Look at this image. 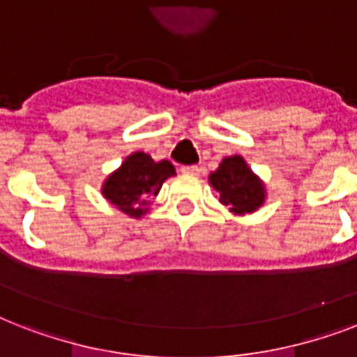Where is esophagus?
<instances>
[{
  "mask_svg": "<svg viewBox=\"0 0 357 357\" xmlns=\"http://www.w3.org/2000/svg\"><path fill=\"white\" fill-rule=\"evenodd\" d=\"M181 172L187 174V176H200V167H196V165H189V167H181Z\"/></svg>",
  "mask_w": 357,
  "mask_h": 357,
  "instance_id": "obj_1",
  "label": "esophagus"
}]
</instances>
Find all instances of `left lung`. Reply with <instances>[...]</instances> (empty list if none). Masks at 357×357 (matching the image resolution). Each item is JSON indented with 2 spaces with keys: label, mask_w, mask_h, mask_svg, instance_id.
<instances>
[{
  "label": "left lung",
  "mask_w": 357,
  "mask_h": 357,
  "mask_svg": "<svg viewBox=\"0 0 357 357\" xmlns=\"http://www.w3.org/2000/svg\"><path fill=\"white\" fill-rule=\"evenodd\" d=\"M209 183L220 195V204L237 217L255 213L266 200L265 183L252 172L243 155L224 157L217 170L209 174Z\"/></svg>",
  "instance_id": "8db88e82"
}]
</instances>
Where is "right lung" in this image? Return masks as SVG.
I'll list each match as a JSON object with an SVG mask.
<instances>
[{"label": "right lung", "mask_w": 357, "mask_h": 357, "mask_svg": "<svg viewBox=\"0 0 357 357\" xmlns=\"http://www.w3.org/2000/svg\"><path fill=\"white\" fill-rule=\"evenodd\" d=\"M172 176H176V168L170 161H153L144 151H133L105 178L102 195L122 213L140 218L150 211L151 198L159 195L162 183Z\"/></svg>", "instance_id": "add662e5"}]
</instances>
